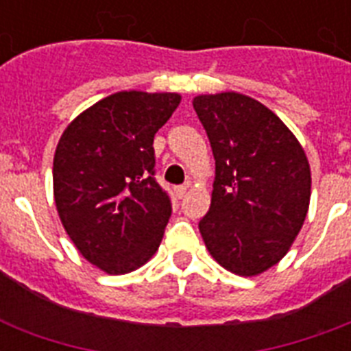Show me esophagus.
Returning a JSON list of instances; mask_svg holds the SVG:
<instances>
[{"label":"esophagus","mask_w":351,"mask_h":351,"mask_svg":"<svg viewBox=\"0 0 351 351\" xmlns=\"http://www.w3.org/2000/svg\"><path fill=\"white\" fill-rule=\"evenodd\" d=\"M189 186H191V184L187 182V184H184V186H178V187H176L175 191H176V195H178V198L186 197V191H187V189H189Z\"/></svg>","instance_id":"obj_1"}]
</instances>
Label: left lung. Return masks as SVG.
I'll list each match as a JSON object with an SVG mask.
<instances>
[{"mask_svg": "<svg viewBox=\"0 0 351 351\" xmlns=\"http://www.w3.org/2000/svg\"><path fill=\"white\" fill-rule=\"evenodd\" d=\"M193 107L215 156L211 206L198 230L228 271L261 275L288 253L304 224L311 195L304 149L250 96L200 95Z\"/></svg>", "mask_w": 351, "mask_h": 351, "instance_id": "8db88e82", "label": "left lung"}]
</instances>
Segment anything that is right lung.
Masks as SVG:
<instances>
[{
	"mask_svg": "<svg viewBox=\"0 0 351 351\" xmlns=\"http://www.w3.org/2000/svg\"><path fill=\"white\" fill-rule=\"evenodd\" d=\"M176 93L121 90L63 131L54 153V202L82 255L109 275L156 253L171 200L154 180V134L180 104Z\"/></svg>",
	"mask_w": 351,
	"mask_h": 351,
	"instance_id": "1",
	"label": "right lung"
}]
</instances>
